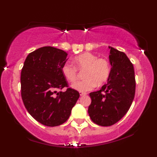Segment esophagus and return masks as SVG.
Here are the masks:
<instances>
[{
  "instance_id": "obj_1",
  "label": "esophagus",
  "mask_w": 157,
  "mask_h": 157,
  "mask_svg": "<svg viewBox=\"0 0 157 157\" xmlns=\"http://www.w3.org/2000/svg\"><path fill=\"white\" fill-rule=\"evenodd\" d=\"M86 95V93H85V92H80V96H85Z\"/></svg>"
}]
</instances>
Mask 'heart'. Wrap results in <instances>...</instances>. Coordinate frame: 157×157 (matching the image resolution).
<instances>
[{
	"label": "heart",
	"instance_id": "b5f03b06",
	"mask_svg": "<svg viewBox=\"0 0 157 157\" xmlns=\"http://www.w3.org/2000/svg\"><path fill=\"white\" fill-rule=\"evenodd\" d=\"M74 66L66 63L61 67V73L64 78L69 82H74L78 78V70L83 71L81 81L73 83V89L80 92L92 90L96 84L101 86L108 80L111 74V66L104 58H98L91 53H83L77 56L73 60Z\"/></svg>",
	"mask_w": 157,
	"mask_h": 157
}]
</instances>
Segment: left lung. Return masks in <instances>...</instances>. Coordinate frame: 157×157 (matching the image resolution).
<instances>
[{"mask_svg":"<svg viewBox=\"0 0 157 157\" xmlns=\"http://www.w3.org/2000/svg\"><path fill=\"white\" fill-rule=\"evenodd\" d=\"M110 76L99 91L89 94L88 112L93 122L102 126L113 125L127 113L136 90L133 63L125 53L109 46Z\"/></svg>","mask_w":157,"mask_h":157,"instance_id":"1","label":"left lung"}]
</instances>
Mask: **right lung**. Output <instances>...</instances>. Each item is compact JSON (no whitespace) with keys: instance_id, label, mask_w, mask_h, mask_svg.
I'll use <instances>...</instances> for the list:
<instances>
[{"instance_id":"right-lung-1","label":"right lung","mask_w":157,"mask_h":157,"mask_svg":"<svg viewBox=\"0 0 157 157\" xmlns=\"http://www.w3.org/2000/svg\"><path fill=\"white\" fill-rule=\"evenodd\" d=\"M67 55L54 47H41L28 55L21 71L23 104L30 114L45 126H56L67 121L80 96L78 91L69 88L62 75ZM64 87L67 89L62 92Z\"/></svg>"}]
</instances>
